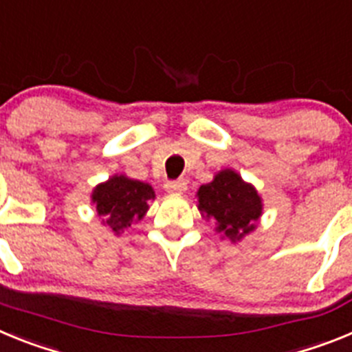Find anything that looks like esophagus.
Returning a JSON list of instances; mask_svg holds the SVG:
<instances>
[{
    "label": "esophagus",
    "mask_w": 352,
    "mask_h": 352,
    "mask_svg": "<svg viewBox=\"0 0 352 352\" xmlns=\"http://www.w3.org/2000/svg\"><path fill=\"white\" fill-rule=\"evenodd\" d=\"M166 190L170 194H183L186 190L185 179H173V182L166 183Z\"/></svg>",
    "instance_id": "1"
}]
</instances>
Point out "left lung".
<instances>
[{"instance_id":"obj_1","label":"left lung","mask_w":352,"mask_h":352,"mask_svg":"<svg viewBox=\"0 0 352 352\" xmlns=\"http://www.w3.org/2000/svg\"><path fill=\"white\" fill-rule=\"evenodd\" d=\"M197 208L204 219L214 220V231L234 243L256 229L263 199L236 170L223 169L213 182L199 186Z\"/></svg>"}]
</instances>
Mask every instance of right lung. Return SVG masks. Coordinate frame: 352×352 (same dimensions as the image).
<instances>
[{
  "label": "right lung",
  "mask_w": 352,
  "mask_h": 352,
  "mask_svg": "<svg viewBox=\"0 0 352 352\" xmlns=\"http://www.w3.org/2000/svg\"><path fill=\"white\" fill-rule=\"evenodd\" d=\"M151 199H155L151 185L130 179L123 174L111 176L105 183L96 185L91 194L96 213L114 234H121L126 227L141 220Z\"/></svg>",
  "instance_id": "obj_1"
}]
</instances>
